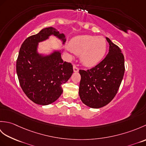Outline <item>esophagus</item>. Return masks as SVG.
Segmentation results:
<instances>
[{
	"mask_svg": "<svg viewBox=\"0 0 146 146\" xmlns=\"http://www.w3.org/2000/svg\"><path fill=\"white\" fill-rule=\"evenodd\" d=\"M78 71H79L78 68H77L76 65H74V66H73V71H74V72H78Z\"/></svg>",
	"mask_w": 146,
	"mask_h": 146,
	"instance_id": "esophagus-1",
	"label": "esophagus"
}]
</instances>
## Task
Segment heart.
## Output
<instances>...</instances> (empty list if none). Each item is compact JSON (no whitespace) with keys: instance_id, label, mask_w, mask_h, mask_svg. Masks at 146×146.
I'll return each instance as SVG.
<instances>
[{"instance_id":"b5f03b06","label":"heart","mask_w":146,"mask_h":146,"mask_svg":"<svg viewBox=\"0 0 146 146\" xmlns=\"http://www.w3.org/2000/svg\"><path fill=\"white\" fill-rule=\"evenodd\" d=\"M70 50L80 54L82 63L86 66H94L102 60L107 51V42L102 36L80 35L71 40Z\"/></svg>"}]
</instances>
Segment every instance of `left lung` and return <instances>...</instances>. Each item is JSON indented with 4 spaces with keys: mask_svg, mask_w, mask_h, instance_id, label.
I'll return each instance as SVG.
<instances>
[{
    "mask_svg": "<svg viewBox=\"0 0 146 146\" xmlns=\"http://www.w3.org/2000/svg\"><path fill=\"white\" fill-rule=\"evenodd\" d=\"M108 53L97 66L86 71L80 70L79 95L86 106L103 107L116 95L125 71L124 56L120 49L106 38Z\"/></svg>",
    "mask_w": 146,
    "mask_h": 146,
    "instance_id": "1",
    "label": "left lung"
}]
</instances>
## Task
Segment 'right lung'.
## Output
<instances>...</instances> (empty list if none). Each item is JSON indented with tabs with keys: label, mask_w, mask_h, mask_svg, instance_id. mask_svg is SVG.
<instances>
[{
	"label": "right lung",
	"mask_w": 146,
	"mask_h": 146,
	"mask_svg": "<svg viewBox=\"0 0 146 146\" xmlns=\"http://www.w3.org/2000/svg\"><path fill=\"white\" fill-rule=\"evenodd\" d=\"M53 35L63 42L65 36L52 27L42 29L22 44L16 62V71L21 88L31 100L41 105L53 103L63 93L61 85L73 74V66L63 61L61 51L48 55L38 52L39 42Z\"/></svg>",
	"instance_id": "1"
}]
</instances>
